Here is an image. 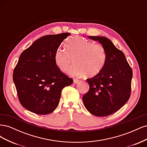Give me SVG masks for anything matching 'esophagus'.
Wrapping results in <instances>:
<instances>
[{"label": "esophagus", "instance_id": "obj_1", "mask_svg": "<svg viewBox=\"0 0 147 147\" xmlns=\"http://www.w3.org/2000/svg\"><path fill=\"white\" fill-rule=\"evenodd\" d=\"M78 82H79L78 80H77V79H74V83L77 84V83H78Z\"/></svg>", "mask_w": 147, "mask_h": 147}]
</instances>
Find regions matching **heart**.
Masks as SVG:
<instances>
[{"label": "heart", "mask_w": 147, "mask_h": 147, "mask_svg": "<svg viewBox=\"0 0 147 147\" xmlns=\"http://www.w3.org/2000/svg\"><path fill=\"white\" fill-rule=\"evenodd\" d=\"M66 51L58 50L55 55L56 66L64 73L70 71L72 76L85 75L87 77H94L103 69L107 60V53L103 45L81 37H74L65 44Z\"/></svg>", "instance_id": "1"}]
</instances>
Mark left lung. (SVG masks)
<instances>
[{
  "label": "left lung",
  "mask_w": 147,
  "mask_h": 147,
  "mask_svg": "<svg viewBox=\"0 0 147 147\" xmlns=\"http://www.w3.org/2000/svg\"><path fill=\"white\" fill-rule=\"evenodd\" d=\"M103 45L107 53L101 72L86 82L89 91L83 96L88 111L97 117H106L117 112L129 99L132 71L124 53L104 37L88 36Z\"/></svg>",
  "instance_id": "8db88e82"
}]
</instances>
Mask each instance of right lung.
I'll list each match as a JSON object with an SVG mask.
<instances>
[{"instance_id": "obj_1", "label": "right lung", "mask_w": 147, "mask_h": 147, "mask_svg": "<svg viewBox=\"0 0 147 147\" xmlns=\"http://www.w3.org/2000/svg\"><path fill=\"white\" fill-rule=\"evenodd\" d=\"M70 33L47 35L21 53L13 80L21 104L31 112L47 115L59 104L61 91L73 83L56 66L55 55Z\"/></svg>"}]
</instances>
